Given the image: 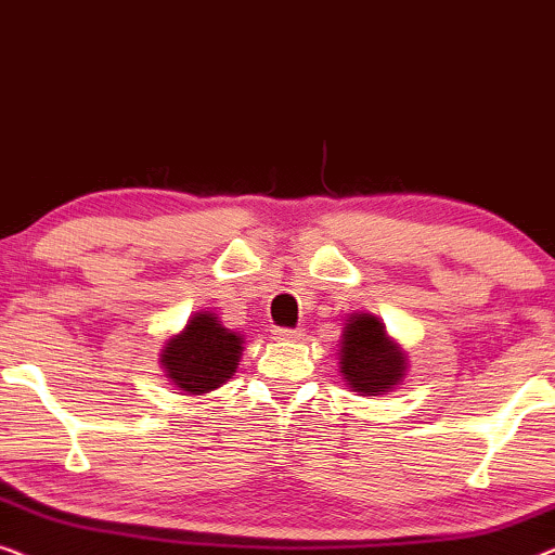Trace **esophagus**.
Returning a JSON list of instances; mask_svg holds the SVG:
<instances>
[{
  "label": "esophagus",
  "instance_id": "34e87169",
  "mask_svg": "<svg viewBox=\"0 0 555 555\" xmlns=\"http://www.w3.org/2000/svg\"><path fill=\"white\" fill-rule=\"evenodd\" d=\"M274 337L281 339V341H299L304 339V330H299V326H276L274 330Z\"/></svg>",
  "mask_w": 555,
  "mask_h": 555
}]
</instances>
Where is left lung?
Returning <instances> with one entry per match:
<instances>
[{
  "label": "left lung",
  "instance_id": "8db88e82",
  "mask_svg": "<svg viewBox=\"0 0 555 555\" xmlns=\"http://www.w3.org/2000/svg\"><path fill=\"white\" fill-rule=\"evenodd\" d=\"M341 372L354 387V392H387L402 379L404 354L392 345L372 314L349 317V324L341 334Z\"/></svg>",
  "mask_w": 555,
  "mask_h": 555
}]
</instances>
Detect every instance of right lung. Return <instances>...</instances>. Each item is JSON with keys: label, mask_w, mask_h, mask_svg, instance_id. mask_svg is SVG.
Masks as SVG:
<instances>
[{"label": "right lung", "mask_w": 555, "mask_h": 555, "mask_svg": "<svg viewBox=\"0 0 555 555\" xmlns=\"http://www.w3.org/2000/svg\"><path fill=\"white\" fill-rule=\"evenodd\" d=\"M244 352L236 332L223 330L214 314H196L185 330L163 347L160 362L183 392L201 395L221 387L236 372Z\"/></svg>", "instance_id": "right-lung-1"}]
</instances>
